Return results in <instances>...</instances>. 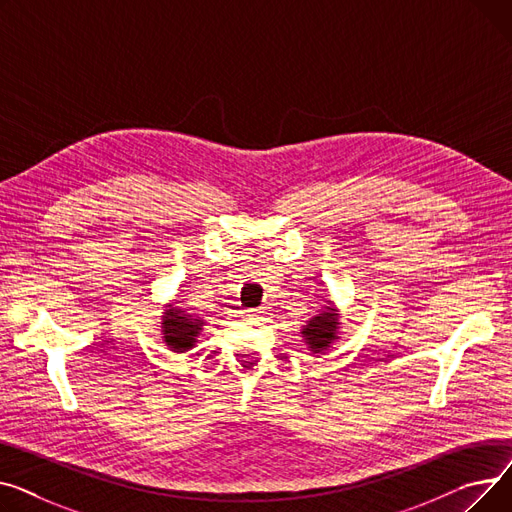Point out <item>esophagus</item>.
Instances as JSON below:
<instances>
[{"label":"esophagus","mask_w":512,"mask_h":512,"mask_svg":"<svg viewBox=\"0 0 512 512\" xmlns=\"http://www.w3.org/2000/svg\"><path fill=\"white\" fill-rule=\"evenodd\" d=\"M248 318H252V320H264L266 316H268V310L266 308H256V310H248V314H246Z\"/></svg>","instance_id":"34e87169"}]
</instances>
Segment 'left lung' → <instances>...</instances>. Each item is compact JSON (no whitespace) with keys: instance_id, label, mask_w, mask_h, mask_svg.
Here are the masks:
<instances>
[{"instance_id":"8db88e82","label":"left lung","mask_w":512,"mask_h":512,"mask_svg":"<svg viewBox=\"0 0 512 512\" xmlns=\"http://www.w3.org/2000/svg\"><path fill=\"white\" fill-rule=\"evenodd\" d=\"M341 312L339 308L330 302V299H322V308L316 312L310 320L299 330L302 341L308 345L310 353H326L333 349L335 343L341 339Z\"/></svg>"}]
</instances>
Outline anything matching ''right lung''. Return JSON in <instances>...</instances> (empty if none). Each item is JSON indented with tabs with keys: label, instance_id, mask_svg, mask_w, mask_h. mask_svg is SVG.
<instances>
[{
	"label": "right lung",
	"instance_id": "obj_1",
	"mask_svg": "<svg viewBox=\"0 0 512 512\" xmlns=\"http://www.w3.org/2000/svg\"><path fill=\"white\" fill-rule=\"evenodd\" d=\"M161 339L173 353H186L196 347L198 337L206 322L190 312L186 308L177 306V302L165 304V310L161 314Z\"/></svg>",
	"mask_w": 512,
	"mask_h": 512
}]
</instances>
